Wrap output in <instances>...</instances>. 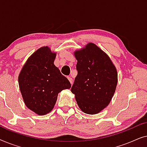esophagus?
<instances>
[{"mask_svg": "<svg viewBox=\"0 0 147 147\" xmlns=\"http://www.w3.org/2000/svg\"><path fill=\"white\" fill-rule=\"evenodd\" d=\"M67 78H68V80H69L70 83H71V84H72V83H73V79H72L71 77H68Z\"/></svg>", "mask_w": 147, "mask_h": 147, "instance_id": "34e87169", "label": "esophagus"}]
</instances>
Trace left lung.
Returning <instances> with one entry per match:
<instances>
[{
	"mask_svg": "<svg viewBox=\"0 0 147 147\" xmlns=\"http://www.w3.org/2000/svg\"><path fill=\"white\" fill-rule=\"evenodd\" d=\"M78 60L71 91L84 112L94 114L109 104L117 85V71L109 57L94 43L75 52Z\"/></svg>",
	"mask_w": 147,
	"mask_h": 147,
	"instance_id": "left-lung-1",
	"label": "left lung"
}]
</instances>
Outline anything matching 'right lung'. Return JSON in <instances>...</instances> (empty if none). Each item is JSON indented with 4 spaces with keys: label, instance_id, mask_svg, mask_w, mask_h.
Returning <instances> with one entry per match:
<instances>
[{
    "label": "right lung",
    "instance_id": "1",
    "mask_svg": "<svg viewBox=\"0 0 147 147\" xmlns=\"http://www.w3.org/2000/svg\"><path fill=\"white\" fill-rule=\"evenodd\" d=\"M55 53L43 47L27 60L19 76V84L27 107L39 115L53 109L58 94L71 84L54 65Z\"/></svg>",
    "mask_w": 147,
    "mask_h": 147
}]
</instances>
